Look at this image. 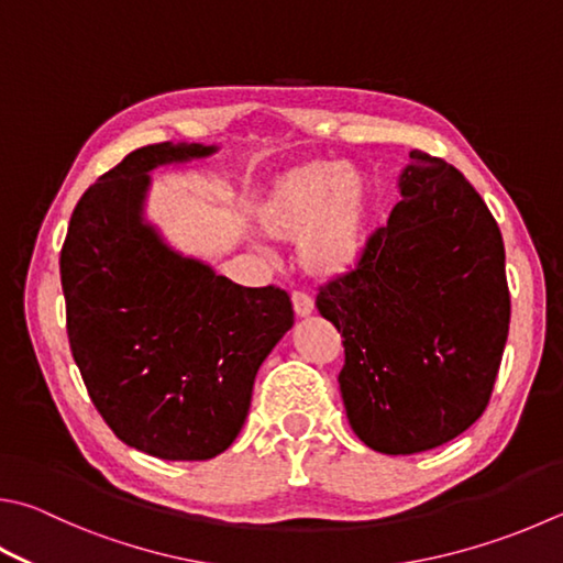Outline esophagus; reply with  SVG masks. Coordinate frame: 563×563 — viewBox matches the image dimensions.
<instances>
[{
  "label": "esophagus",
  "instance_id": "esophagus-1",
  "mask_svg": "<svg viewBox=\"0 0 563 563\" xmlns=\"http://www.w3.org/2000/svg\"><path fill=\"white\" fill-rule=\"evenodd\" d=\"M292 310L298 317H310L312 310H314V302L310 295L305 292H292Z\"/></svg>",
  "mask_w": 563,
  "mask_h": 563
}]
</instances>
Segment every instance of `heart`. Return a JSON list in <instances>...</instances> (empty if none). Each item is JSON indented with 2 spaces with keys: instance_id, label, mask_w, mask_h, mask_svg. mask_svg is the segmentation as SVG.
Wrapping results in <instances>:
<instances>
[{
  "instance_id": "obj_1",
  "label": "heart",
  "mask_w": 563,
  "mask_h": 563,
  "mask_svg": "<svg viewBox=\"0 0 563 563\" xmlns=\"http://www.w3.org/2000/svg\"><path fill=\"white\" fill-rule=\"evenodd\" d=\"M379 189L369 172L344 159H312L280 172L255 203V221L278 241H298L312 278L342 280L369 255Z\"/></svg>"
}]
</instances>
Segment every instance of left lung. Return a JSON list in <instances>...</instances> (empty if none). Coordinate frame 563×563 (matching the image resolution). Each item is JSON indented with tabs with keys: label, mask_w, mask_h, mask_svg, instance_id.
Masks as SVG:
<instances>
[{
	"label": "left lung",
	"mask_w": 563,
	"mask_h": 563,
	"mask_svg": "<svg viewBox=\"0 0 563 563\" xmlns=\"http://www.w3.org/2000/svg\"><path fill=\"white\" fill-rule=\"evenodd\" d=\"M398 194L362 268L324 285L317 310L342 332L352 431L376 453L413 455L483 416L509 290L503 233L453 165L413 150Z\"/></svg>",
	"instance_id": "1"
}]
</instances>
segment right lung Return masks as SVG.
Wrapping results in <instances>:
<instances>
[{
	"instance_id": "right-lung-1",
	"label": "right lung",
	"mask_w": 563,
	"mask_h": 563,
	"mask_svg": "<svg viewBox=\"0 0 563 563\" xmlns=\"http://www.w3.org/2000/svg\"><path fill=\"white\" fill-rule=\"evenodd\" d=\"M219 145H147L76 203L60 251L74 360L122 443L162 460H209L236 441L265 356L292 327L283 290L243 288L177 251L147 219L152 172Z\"/></svg>"
}]
</instances>
